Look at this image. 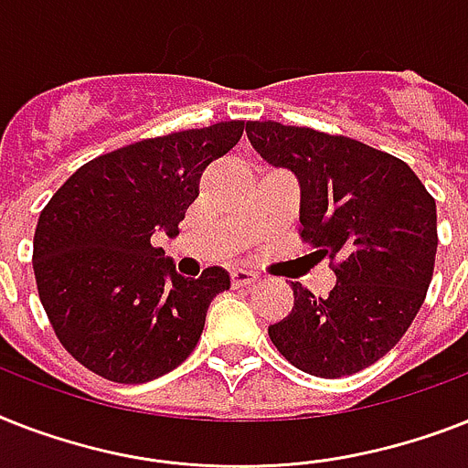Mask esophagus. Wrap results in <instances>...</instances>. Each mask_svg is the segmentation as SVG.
I'll use <instances>...</instances> for the list:
<instances>
[{"label": "esophagus", "mask_w": 468, "mask_h": 468, "mask_svg": "<svg viewBox=\"0 0 468 468\" xmlns=\"http://www.w3.org/2000/svg\"><path fill=\"white\" fill-rule=\"evenodd\" d=\"M230 281H233L235 288H250L252 283L260 281V276L252 271H247V269H233V271H230Z\"/></svg>", "instance_id": "obj_1"}]
</instances>
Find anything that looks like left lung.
I'll return each mask as SVG.
<instances>
[{"mask_svg": "<svg viewBox=\"0 0 468 468\" xmlns=\"http://www.w3.org/2000/svg\"><path fill=\"white\" fill-rule=\"evenodd\" d=\"M254 151L300 182V238L336 286L317 298L295 281L293 310L269 326L288 363L346 378L392 351L423 305L438 252L435 199L404 161L341 134L247 122Z\"/></svg>", "mask_w": 468, "mask_h": 468, "instance_id": "8db88e82", "label": "left lung"}]
</instances>
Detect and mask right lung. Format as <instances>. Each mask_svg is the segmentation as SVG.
I'll use <instances>...</instances> for the list:
<instances>
[{"instance_id":"obj_1","label":"right lung","mask_w":468,"mask_h":468,"mask_svg":"<svg viewBox=\"0 0 468 468\" xmlns=\"http://www.w3.org/2000/svg\"><path fill=\"white\" fill-rule=\"evenodd\" d=\"M245 122L185 129L98 155L40 211L33 238L37 295L59 344L120 385L175 370L195 351L208 303L230 288L226 269L185 279L154 247L199 197L208 163L240 142Z\"/></svg>"}]
</instances>
